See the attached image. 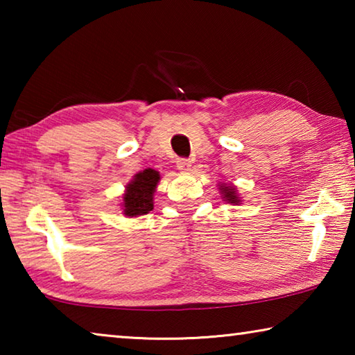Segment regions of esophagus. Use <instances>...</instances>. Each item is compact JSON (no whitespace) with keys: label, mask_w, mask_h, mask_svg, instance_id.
<instances>
[{"label":"esophagus","mask_w":355,"mask_h":355,"mask_svg":"<svg viewBox=\"0 0 355 355\" xmlns=\"http://www.w3.org/2000/svg\"><path fill=\"white\" fill-rule=\"evenodd\" d=\"M177 169L182 172H188L191 169V159L188 158H178L177 159Z\"/></svg>","instance_id":"obj_1"}]
</instances>
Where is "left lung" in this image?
Wrapping results in <instances>:
<instances>
[{"label": "left lung", "instance_id": "left-lung-1", "mask_svg": "<svg viewBox=\"0 0 355 355\" xmlns=\"http://www.w3.org/2000/svg\"><path fill=\"white\" fill-rule=\"evenodd\" d=\"M222 194H224V199H227L230 203H238V197H236V192L233 191V188L230 186H222Z\"/></svg>", "mask_w": 355, "mask_h": 355}]
</instances>
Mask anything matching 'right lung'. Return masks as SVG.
I'll list each match as a JSON object with an SVG mask.
<instances>
[{
	"mask_svg": "<svg viewBox=\"0 0 355 355\" xmlns=\"http://www.w3.org/2000/svg\"><path fill=\"white\" fill-rule=\"evenodd\" d=\"M159 182V173L146 169L136 173L123 196V211L127 216H142L153 209V192Z\"/></svg>",
	"mask_w": 355,
	"mask_h": 355,
	"instance_id": "1",
	"label": "right lung"
}]
</instances>
